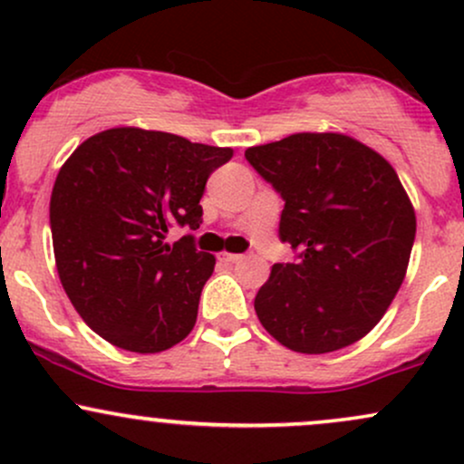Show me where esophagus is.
<instances>
[{"mask_svg": "<svg viewBox=\"0 0 464 464\" xmlns=\"http://www.w3.org/2000/svg\"><path fill=\"white\" fill-rule=\"evenodd\" d=\"M239 259H242V255H237V253H220V262H225V264H236V262H239Z\"/></svg>", "mask_w": 464, "mask_h": 464, "instance_id": "esophagus-1", "label": "esophagus"}]
</instances>
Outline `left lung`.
Wrapping results in <instances>:
<instances>
[{
    "label": "left lung",
    "mask_w": 464,
    "mask_h": 464,
    "mask_svg": "<svg viewBox=\"0 0 464 464\" xmlns=\"http://www.w3.org/2000/svg\"><path fill=\"white\" fill-rule=\"evenodd\" d=\"M244 157L285 200L279 237L299 250L259 287V323L296 353L358 343L395 299L412 253L417 216L397 172L343 132H296Z\"/></svg>",
    "instance_id": "8db88e82"
}]
</instances>
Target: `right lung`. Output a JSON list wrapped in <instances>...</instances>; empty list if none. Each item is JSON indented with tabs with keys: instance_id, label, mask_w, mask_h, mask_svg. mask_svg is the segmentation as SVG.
Wrapping results in <instances>:
<instances>
[{
	"instance_id": "add662e5",
	"label": "right lung",
	"mask_w": 464,
	"mask_h": 464,
	"mask_svg": "<svg viewBox=\"0 0 464 464\" xmlns=\"http://www.w3.org/2000/svg\"><path fill=\"white\" fill-rule=\"evenodd\" d=\"M231 148L120 126L82 141L50 200L56 270L82 321L106 343L159 353L188 338L216 257L172 225L200 227L207 179Z\"/></svg>"
}]
</instances>
